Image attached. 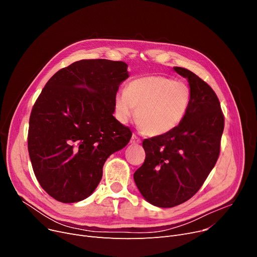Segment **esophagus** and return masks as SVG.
I'll return each instance as SVG.
<instances>
[{"instance_id": "1", "label": "esophagus", "mask_w": 257, "mask_h": 257, "mask_svg": "<svg viewBox=\"0 0 257 257\" xmlns=\"http://www.w3.org/2000/svg\"><path fill=\"white\" fill-rule=\"evenodd\" d=\"M141 142H142L141 139H140L138 136H136V134H133L132 138H131V144H132V145H138V144H140Z\"/></svg>"}]
</instances>
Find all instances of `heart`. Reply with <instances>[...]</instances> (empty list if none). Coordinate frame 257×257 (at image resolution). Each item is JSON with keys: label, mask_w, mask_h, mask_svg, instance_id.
Instances as JSON below:
<instances>
[{"label": "heart", "mask_w": 257, "mask_h": 257, "mask_svg": "<svg viewBox=\"0 0 257 257\" xmlns=\"http://www.w3.org/2000/svg\"><path fill=\"white\" fill-rule=\"evenodd\" d=\"M192 101L190 85L170 77L152 75L133 79L116 93V117L126 124L134 115L149 136H163L184 119Z\"/></svg>", "instance_id": "obj_1"}]
</instances>
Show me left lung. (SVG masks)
Returning <instances> with one entry per match:
<instances>
[{"mask_svg": "<svg viewBox=\"0 0 257 257\" xmlns=\"http://www.w3.org/2000/svg\"><path fill=\"white\" fill-rule=\"evenodd\" d=\"M186 78L192 101L172 131L143 142L146 158L133 177L143 197L158 207H174L203 185L219 158L224 114L213 89L193 72L174 66Z\"/></svg>", "mask_w": 257, "mask_h": 257, "instance_id": "1", "label": "left lung"}]
</instances>
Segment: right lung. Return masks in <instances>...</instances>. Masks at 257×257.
Returning <instances> with one entry per match:
<instances>
[{"mask_svg": "<svg viewBox=\"0 0 257 257\" xmlns=\"http://www.w3.org/2000/svg\"><path fill=\"white\" fill-rule=\"evenodd\" d=\"M123 61L84 59L54 74L35 101L28 151L40 186L74 203L93 193L103 166L132 132L113 116L118 86L129 76Z\"/></svg>", "mask_w": 257, "mask_h": 257, "instance_id": "obj_1", "label": "right lung"}]
</instances>
